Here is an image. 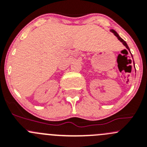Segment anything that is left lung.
Wrapping results in <instances>:
<instances>
[{
	"instance_id": "left-lung-1",
	"label": "left lung",
	"mask_w": 147,
	"mask_h": 147,
	"mask_svg": "<svg viewBox=\"0 0 147 147\" xmlns=\"http://www.w3.org/2000/svg\"><path fill=\"white\" fill-rule=\"evenodd\" d=\"M110 31H111V32L113 33V34H114L115 36H116V37L118 38V39H119V40L121 42H122V43H123V45H124L125 47H126V49H129V51H130V49H129V47H128V45H127V44H126V42H125V41L123 40V39H121V38L120 36H119V34H117V32H116V31H114V30H113V29H111V30H110Z\"/></svg>"
}]
</instances>
